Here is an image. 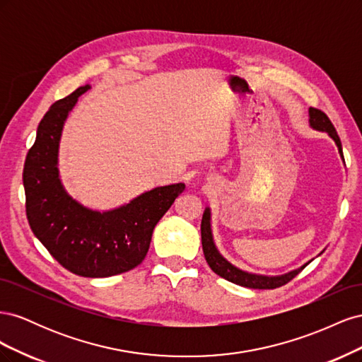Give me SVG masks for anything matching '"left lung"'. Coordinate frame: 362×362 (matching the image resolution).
<instances>
[{"label":"left lung","mask_w":362,"mask_h":362,"mask_svg":"<svg viewBox=\"0 0 362 362\" xmlns=\"http://www.w3.org/2000/svg\"><path fill=\"white\" fill-rule=\"evenodd\" d=\"M308 122L310 127L315 131H322V133H326L329 136L338 148L339 157L344 160L343 157V148H341V140H339L337 129L334 128L332 122L329 120L322 110H317V108L310 107L308 110ZM201 235H202V249H204V255L208 262V266L211 267V270L216 273V275L222 276L223 279L237 284V286H242L246 288H258V290H272V288H278L281 286H286L288 281H291L298 273L305 269L310 264V261L306 264L300 266L299 269L290 270L284 275H259V273H250L246 270L238 269L237 266L231 264L221 252H218L216 243H214V237H213V229H211V210L210 206L205 208L204 216H202V222H201ZM322 254V252H320Z\"/></svg>","instance_id":"8db88e82"}]
</instances>
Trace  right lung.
<instances>
[{"instance_id":"right-lung-1","label":"right lung","mask_w":362,"mask_h":362,"mask_svg":"<svg viewBox=\"0 0 362 362\" xmlns=\"http://www.w3.org/2000/svg\"><path fill=\"white\" fill-rule=\"evenodd\" d=\"M89 89L90 84L81 86L49 107L27 154L23 178L27 218L39 242L75 275L107 278L145 259L156 225L185 184L156 187L105 211L72 198L60 178V139L72 108Z\"/></svg>"}]
</instances>
